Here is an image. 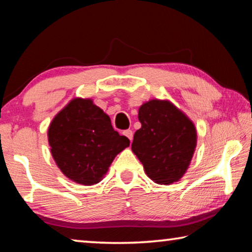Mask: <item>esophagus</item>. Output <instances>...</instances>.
<instances>
[{"instance_id":"1","label":"esophagus","mask_w":252,"mask_h":252,"mask_svg":"<svg viewBox=\"0 0 252 252\" xmlns=\"http://www.w3.org/2000/svg\"><path fill=\"white\" fill-rule=\"evenodd\" d=\"M123 134H125L126 138L130 140V141H132V139H133V132H132L131 130H126L125 132H123Z\"/></svg>"}]
</instances>
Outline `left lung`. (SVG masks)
Wrapping results in <instances>:
<instances>
[{
	"mask_svg": "<svg viewBox=\"0 0 252 252\" xmlns=\"http://www.w3.org/2000/svg\"><path fill=\"white\" fill-rule=\"evenodd\" d=\"M141 129L131 149L147 176L159 185H171L183 177L197 146V130L182 111L167 100H150L139 109Z\"/></svg>",
	"mask_w": 252,
	"mask_h": 252,
	"instance_id": "8db88e82",
	"label": "left lung"
}]
</instances>
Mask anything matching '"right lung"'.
I'll return each mask as SVG.
<instances>
[{
    "label": "right lung",
    "mask_w": 252,
    "mask_h": 252,
    "mask_svg": "<svg viewBox=\"0 0 252 252\" xmlns=\"http://www.w3.org/2000/svg\"><path fill=\"white\" fill-rule=\"evenodd\" d=\"M55 163L70 180L83 186L100 182L130 140L111 126L108 114L91 99L76 97L54 117L48 130Z\"/></svg>",
    "instance_id": "obj_1"
}]
</instances>
